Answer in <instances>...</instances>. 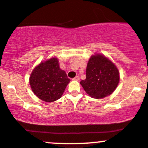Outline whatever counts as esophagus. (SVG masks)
<instances>
[{
	"mask_svg": "<svg viewBox=\"0 0 148 148\" xmlns=\"http://www.w3.org/2000/svg\"><path fill=\"white\" fill-rule=\"evenodd\" d=\"M73 80H75V81H79L80 80V77H79L78 75H77L76 77H75L73 79Z\"/></svg>",
	"mask_w": 148,
	"mask_h": 148,
	"instance_id": "1",
	"label": "esophagus"
}]
</instances>
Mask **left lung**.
Instances as JSON below:
<instances>
[{"instance_id":"1","label":"left lung","mask_w":148,"mask_h":148,"mask_svg":"<svg viewBox=\"0 0 148 148\" xmlns=\"http://www.w3.org/2000/svg\"><path fill=\"white\" fill-rule=\"evenodd\" d=\"M118 68L105 56L97 53L89 59L86 79L80 85L91 97L101 99L109 96L116 90L119 82Z\"/></svg>"}]
</instances>
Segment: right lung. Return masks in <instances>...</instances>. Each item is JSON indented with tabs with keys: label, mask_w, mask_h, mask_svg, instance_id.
Wrapping results in <instances>:
<instances>
[{
	"label": "right lung",
	"mask_w": 148,
	"mask_h": 148,
	"mask_svg": "<svg viewBox=\"0 0 148 148\" xmlns=\"http://www.w3.org/2000/svg\"><path fill=\"white\" fill-rule=\"evenodd\" d=\"M70 81L66 72L60 68L57 58L41 62L34 68L29 77L32 92L46 102H53L60 99Z\"/></svg>",
	"instance_id": "1"
}]
</instances>
